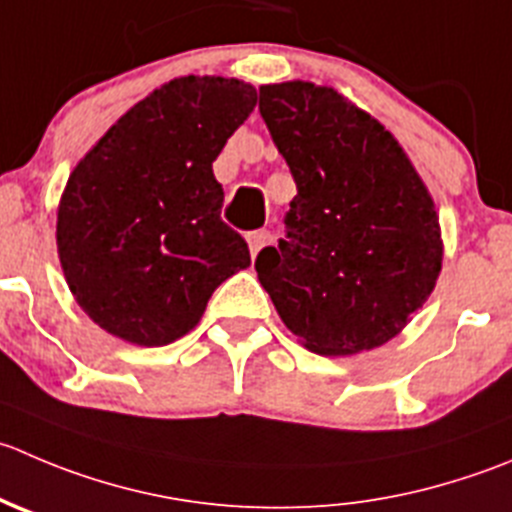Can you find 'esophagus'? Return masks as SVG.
<instances>
[{"label": "esophagus", "instance_id": "34e87169", "mask_svg": "<svg viewBox=\"0 0 512 512\" xmlns=\"http://www.w3.org/2000/svg\"><path fill=\"white\" fill-rule=\"evenodd\" d=\"M272 242V235L267 230H255V232H247V245H250V252L252 257L257 255V252L262 250L265 245H270Z\"/></svg>", "mask_w": 512, "mask_h": 512}]
</instances>
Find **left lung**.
Segmentation results:
<instances>
[{
  "instance_id": "obj_1",
  "label": "left lung",
  "mask_w": 512,
  "mask_h": 512,
  "mask_svg": "<svg viewBox=\"0 0 512 512\" xmlns=\"http://www.w3.org/2000/svg\"><path fill=\"white\" fill-rule=\"evenodd\" d=\"M260 114L297 185L285 240L255 270L282 322L317 355L388 342L433 292L438 212L377 119L330 87H260Z\"/></svg>"
}]
</instances>
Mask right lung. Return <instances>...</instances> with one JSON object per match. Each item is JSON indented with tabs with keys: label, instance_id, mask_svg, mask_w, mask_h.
Listing matches in <instances>:
<instances>
[{
	"label": "right lung",
	"instance_id": "obj_1",
	"mask_svg": "<svg viewBox=\"0 0 512 512\" xmlns=\"http://www.w3.org/2000/svg\"><path fill=\"white\" fill-rule=\"evenodd\" d=\"M257 104L252 84L182 77L109 127L69 175L57 250L79 307L112 335L170 345L200 322L212 292L250 267L220 217L212 162Z\"/></svg>",
	"mask_w": 512,
	"mask_h": 512
}]
</instances>
